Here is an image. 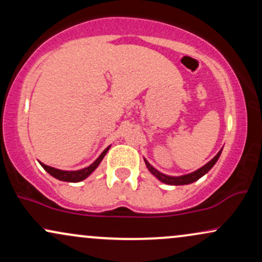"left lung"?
<instances>
[{
    "label": "left lung",
    "mask_w": 262,
    "mask_h": 262,
    "mask_svg": "<svg viewBox=\"0 0 262 262\" xmlns=\"http://www.w3.org/2000/svg\"><path fill=\"white\" fill-rule=\"evenodd\" d=\"M221 154H222V150L218 152L217 155L214 156V158L212 159V160H210L209 162H207L204 166L201 167V169L196 170L194 172L188 173V175H182V176L165 175V173H162V172H160V171L156 170L155 167H152L151 165H150L148 162V160H146V159H144V161H145V165H146V167H148V170L156 177V179L159 180V181L166 183V185L180 186V185H188V183L197 181V180H200L203 175H206V173L208 172V171L212 169L213 166H214V164L218 161V159H219V156H221Z\"/></svg>",
    "instance_id": "8db88e82"
}]
</instances>
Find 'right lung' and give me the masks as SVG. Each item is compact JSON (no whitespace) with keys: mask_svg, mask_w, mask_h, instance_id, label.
<instances>
[{"mask_svg":"<svg viewBox=\"0 0 262 262\" xmlns=\"http://www.w3.org/2000/svg\"><path fill=\"white\" fill-rule=\"evenodd\" d=\"M111 146H108L102 151V154L98 156L97 159H96L95 161L92 162L90 166L85 167V169H81V170H77V171H64V170H59V169H55V167H52V166H48V165L43 164V162H40V165L43 166V169L47 171L48 173H50L53 177H55V179L60 180V181H66V182H80L82 181V180H85L89 177L91 173L97 169V166L100 165V162L102 161V159L104 158V155L107 154V151L110 150Z\"/></svg>","mask_w":262,"mask_h":262,"instance_id":"right-lung-1","label":"right lung"}]
</instances>
